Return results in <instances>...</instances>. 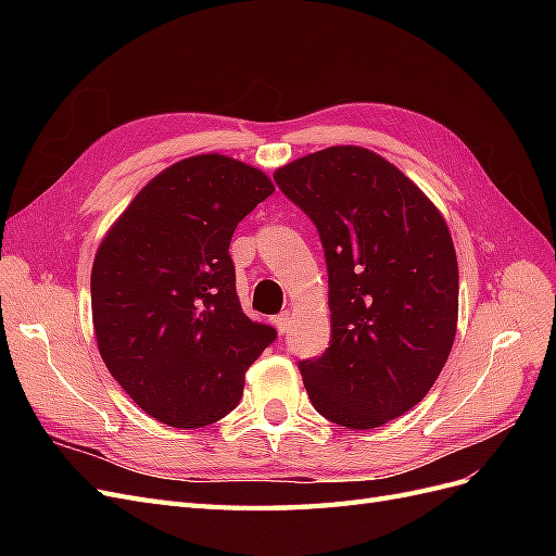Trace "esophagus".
I'll list each match as a JSON object with an SVG mask.
<instances>
[{"label": "esophagus", "instance_id": "esophagus-1", "mask_svg": "<svg viewBox=\"0 0 556 556\" xmlns=\"http://www.w3.org/2000/svg\"><path fill=\"white\" fill-rule=\"evenodd\" d=\"M290 325H292V317H290V313L285 311V313H280L278 317H276V329L280 331V333H285L290 329Z\"/></svg>", "mask_w": 556, "mask_h": 556}]
</instances>
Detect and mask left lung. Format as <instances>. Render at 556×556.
<instances>
[{"instance_id": "1", "label": "left lung", "mask_w": 556, "mask_h": 556, "mask_svg": "<svg viewBox=\"0 0 556 556\" xmlns=\"http://www.w3.org/2000/svg\"><path fill=\"white\" fill-rule=\"evenodd\" d=\"M278 188L319 231L331 345L299 364L329 422L376 429L441 376L457 336L459 266L441 211L374 150L331 146L280 166Z\"/></svg>"}]
</instances>
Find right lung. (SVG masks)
Returning <instances> with one entry per match:
<instances>
[{
	"mask_svg": "<svg viewBox=\"0 0 556 556\" xmlns=\"http://www.w3.org/2000/svg\"><path fill=\"white\" fill-rule=\"evenodd\" d=\"M227 155L185 157L150 180L97 248L90 292L111 376L162 425L199 429L237 408L276 329L252 323L229 257L233 229L274 194Z\"/></svg>",
	"mask_w": 556,
	"mask_h": 556,
	"instance_id": "obj_1",
	"label": "right lung"
}]
</instances>
